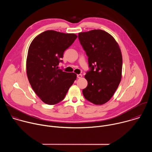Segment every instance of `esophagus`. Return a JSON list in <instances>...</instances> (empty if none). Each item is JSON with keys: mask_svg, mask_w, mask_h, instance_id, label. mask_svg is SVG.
<instances>
[{"mask_svg": "<svg viewBox=\"0 0 152 152\" xmlns=\"http://www.w3.org/2000/svg\"><path fill=\"white\" fill-rule=\"evenodd\" d=\"M77 78L80 79V78H81V77H82V75H81V74H79V75H77Z\"/></svg>", "mask_w": 152, "mask_h": 152, "instance_id": "esophagus-1", "label": "esophagus"}]
</instances>
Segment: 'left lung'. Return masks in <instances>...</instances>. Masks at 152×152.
I'll return each mask as SVG.
<instances>
[{
    "instance_id": "8db88e82",
    "label": "left lung",
    "mask_w": 152,
    "mask_h": 152,
    "mask_svg": "<svg viewBox=\"0 0 152 152\" xmlns=\"http://www.w3.org/2000/svg\"><path fill=\"white\" fill-rule=\"evenodd\" d=\"M78 37L91 68L85 75L88 85L82 90L83 96L93 104L102 105L111 99L121 79L120 48L114 38L103 30L80 32Z\"/></svg>"
}]
</instances>
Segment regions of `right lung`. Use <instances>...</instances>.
Returning a JSON list of instances; mask_svg holds the SVG:
<instances>
[{"mask_svg":"<svg viewBox=\"0 0 152 152\" xmlns=\"http://www.w3.org/2000/svg\"><path fill=\"white\" fill-rule=\"evenodd\" d=\"M77 36L49 30L37 35L29 46L26 59V73L35 94L46 104L62 101L76 79L74 73L59 69L64 51Z\"/></svg>","mask_w":152,"mask_h":152,"instance_id":"add662e5","label":"right lung"}]
</instances>
